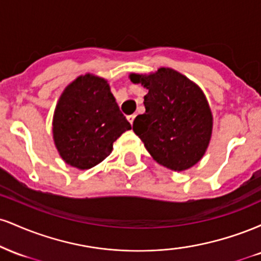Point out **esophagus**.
Here are the masks:
<instances>
[{
  "mask_svg": "<svg viewBox=\"0 0 261 261\" xmlns=\"http://www.w3.org/2000/svg\"><path fill=\"white\" fill-rule=\"evenodd\" d=\"M135 118H136V115H135V114H133V115H128V116H127V120H128V122H130L131 125H133Z\"/></svg>",
  "mask_w": 261,
  "mask_h": 261,
  "instance_id": "34e87169",
  "label": "esophagus"
}]
</instances>
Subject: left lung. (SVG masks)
<instances>
[{"label":"left lung","instance_id":"left-lung-1","mask_svg":"<svg viewBox=\"0 0 261 261\" xmlns=\"http://www.w3.org/2000/svg\"><path fill=\"white\" fill-rule=\"evenodd\" d=\"M128 79L148 89L146 113L136 116L133 128L152 158L174 172L195 166L207 151L214 126L202 89L169 67Z\"/></svg>","mask_w":261,"mask_h":261}]
</instances>
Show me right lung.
<instances>
[{"label": "right lung", "mask_w": 261, "mask_h": 261, "mask_svg": "<svg viewBox=\"0 0 261 261\" xmlns=\"http://www.w3.org/2000/svg\"><path fill=\"white\" fill-rule=\"evenodd\" d=\"M131 125L120 112L107 80L86 73L60 95L53 118V136L65 163L85 170L112 153L113 143Z\"/></svg>", "instance_id": "right-lung-1"}]
</instances>
